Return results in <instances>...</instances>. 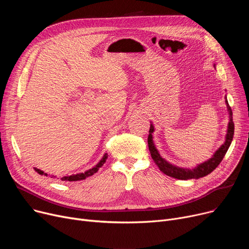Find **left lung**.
<instances>
[{
  "label": "left lung",
  "instance_id": "1",
  "mask_svg": "<svg viewBox=\"0 0 249 249\" xmlns=\"http://www.w3.org/2000/svg\"><path fill=\"white\" fill-rule=\"evenodd\" d=\"M225 102L227 105V110L229 112V124H228V129H227V134H226V140L221 145V147L214 153V155L212 158L197 165V167L195 168H181L178 166H176L172 163L167 162L164 159H162L160 152L156 149L154 142H153V136L152 133L154 131V126L152 125V123L150 124V129H149V135L147 138V142H148V148L151 154V158L154 160L155 164L159 166V168L160 169V172H162L163 174H165L168 177H172L178 179H191V178H200L203 177L208 176L209 174H211L214 169L220 164V162L223 160V158L225 156L231 142L233 139V135H234V123H233V119H232V111L231 108L228 104L227 98L225 97Z\"/></svg>",
  "mask_w": 249,
  "mask_h": 249
}]
</instances>
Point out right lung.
<instances>
[{
    "label": "right lung",
    "mask_w": 249,
    "mask_h": 249,
    "mask_svg": "<svg viewBox=\"0 0 249 249\" xmlns=\"http://www.w3.org/2000/svg\"><path fill=\"white\" fill-rule=\"evenodd\" d=\"M108 159V155H107V153H105L104 154V156H103V159L100 160V162L96 165V166H94L93 168H89V171H87V172H85V173H81V174H76V175H71V176H67V177H62L61 178V180H69V181H75V180H82V179H85L86 178H88V177H90V176H93L94 174H96L98 171H99V168L101 167V166H103V164L106 162V160ZM34 169H35V172H37L39 175H41V176H46L47 177V174H45L44 172H42V171H40V169H38V168H36V167H34Z\"/></svg>",
    "instance_id": "add662e5"
}]
</instances>
